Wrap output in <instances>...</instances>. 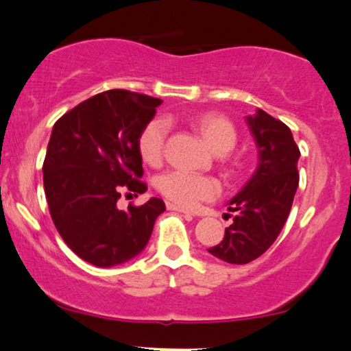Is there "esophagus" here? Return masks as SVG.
<instances>
[{"mask_svg": "<svg viewBox=\"0 0 351 351\" xmlns=\"http://www.w3.org/2000/svg\"><path fill=\"white\" fill-rule=\"evenodd\" d=\"M167 208H168V210H175V212H180V213H188V215H194L193 212H191V210L184 208V207H180V205L170 204V202H167Z\"/></svg>", "mask_w": 351, "mask_h": 351, "instance_id": "1", "label": "esophagus"}]
</instances>
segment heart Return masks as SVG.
I'll use <instances>...</instances> for the list:
<instances>
[{"instance_id": "1", "label": "heart", "mask_w": 351, "mask_h": 351, "mask_svg": "<svg viewBox=\"0 0 351 351\" xmlns=\"http://www.w3.org/2000/svg\"><path fill=\"white\" fill-rule=\"evenodd\" d=\"M195 127L205 141L217 154H226L236 146L237 132L230 119L219 114H204L195 119ZM168 121L165 119L149 120L138 136V151L149 165H158L165 152ZM156 186L163 197L180 207H194L204 200H212L219 193L217 180L207 175L184 170L162 173Z\"/></svg>"}]
</instances>
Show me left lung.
Masks as SVG:
<instances>
[{
	"label": "left lung",
	"mask_w": 351,
	"mask_h": 351,
	"mask_svg": "<svg viewBox=\"0 0 351 351\" xmlns=\"http://www.w3.org/2000/svg\"><path fill=\"white\" fill-rule=\"evenodd\" d=\"M247 123L258 147V167L228 204L234 218L224 230L223 241L208 249L213 256L232 265L250 263L273 245L286 224L298 188L300 151L291 128L261 109L247 117Z\"/></svg>",
	"instance_id": "8db88e82"
}]
</instances>
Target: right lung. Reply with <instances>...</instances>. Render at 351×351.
<instances>
[{
	"label": "right lung",
	"mask_w": 351,
	"mask_h": 351,
	"mask_svg": "<svg viewBox=\"0 0 351 351\" xmlns=\"http://www.w3.org/2000/svg\"><path fill=\"white\" fill-rule=\"evenodd\" d=\"M160 104L152 96L109 90L54 123L43 162L46 200L60 237L88 263L109 268L141 254L165 212L157 197L127 210L117 205L121 193L147 191L139 180L138 136Z\"/></svg>",
	"instance_id": "obj_1"
}]
</instances>
